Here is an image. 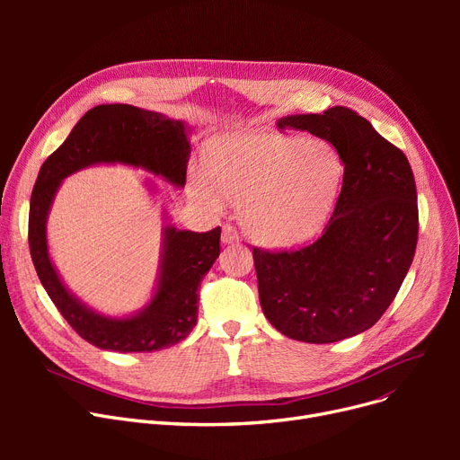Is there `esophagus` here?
Returning a JSON list of instances; mask_svg holds the SVG:
<instances>
[{
    "mask_svg": "<svg viewBox=\"0 0 460 460\" xmlns=\"http://www.w3.org/2000/svg\"><path fill=\"white\" fill-rule=\"evenodd\" d=\"M238 238H240V234H238L236 227L231 226V224H226L224 231H222V243L224 244H234V243H238Z\"/></svg>",
    "mask_w": 460,
    "mask_h": 460,
    "instance_id": "obj_1",
    "label": "esophagus"
}]
</instances>
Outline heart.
Segmentation results:
<instances>
[{"mask_svg": "<svg viewBox=\"0 0 460 460\" xmlns=\"http://www.w3.org/2000/svg\"><path fill=\"white\" fill-rule=\"evenodd\" d=\"M210 177L196 179L212 208L244 199L240 217L250 236L272 248L304 243L324 224L341 188L345 160L324 139L272 132L233 134L207 153Z\"/></svg>", "mask_w": 460, "mask_h": 460, "instance_id": "b5f03b06", "label": "heart"}]
</instances>
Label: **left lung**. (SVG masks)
I'll return each mask as SVG.
<instances>
[{"instance_id": "left-lung-1", "label": "left lung", "mask_w": 460, "mask_h": 460, "mask_svg": "<svg viewBox=\"0 0 460 460\" xmlns=\"http://www.w3.org/2000/svg\"><path fill=\"white\" fill-rule=\"evenodd\" d=\"M279 130H305L345 160L340 199L323 234L304 248H253L264 317L304 343H335L369 330L390 307L418 244L412 167L367 119L345 106L291 115Z\"/></svg>"}]
</instances>
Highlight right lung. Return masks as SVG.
Here are the masks:
<instances>
[{"mask_svg": "<svg viewBox=\"0 0 460 460\" xmlns=\"http://www.w3.org/2000/svg\"><path fill=\"white\" fill-rule=\"evenodd\" d=\"M188 156L182 120L130 104H102L89 110L42 164L30 203V252L48 296L87 343L115 352H155L182 341L198 323V288L220 255L222 229L165 227L153 300L134 317L110 319L66 291L48 255L46 217L61 181L93 164H127L184 186Z\"/></svg>", "mask_w": 460, "mask_h": 460, "instance_id": "1", "label": "right lung"}]
</instances>
